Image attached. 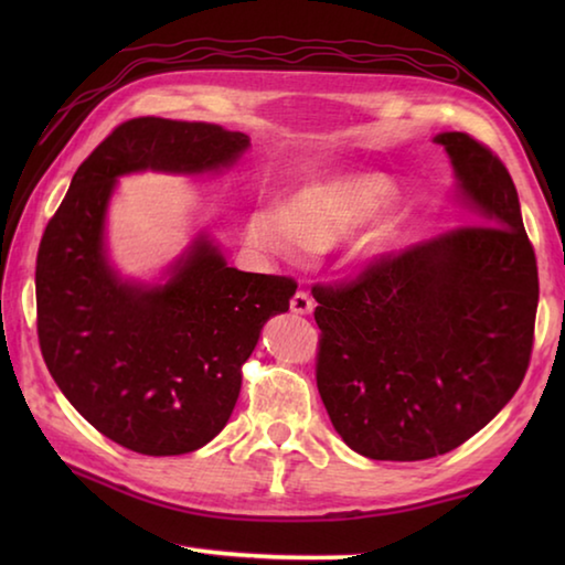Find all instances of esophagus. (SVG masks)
Returning a JSON list of instances; mask_svg holds the SVG:
<instances>
[{"instance_id": "esophagus-1", "label": "esophagus", "mask_w": 565, "mask_h": 565, "mask_svg": "<svg viewBox=\"0 0 565 565\" xmlns=\"http://www.w3.org/2000/svg\"><path fill=\"white\" fill-rule=\"evenodd\" d=\"M311 309H313V301H311L309 294L299 289L291 296V311L294 313H311Z\"/></svg>"}]
</instances>
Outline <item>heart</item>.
Returning <instances> with one entry per match:
<instances>
[{"mask_svg": "<svg viewBox=\"0 0 565 565\" xmlns=\"http://www.w3.org/2000/svg\"><path fill=\"white\" fill-rule=\"evenodd\" d=\"M396 186L384 174H349L319 181L294 196L291 209L262 206L248 218V238L281 259H301L363 232L394 204ZM386 232L369 236L366 248L381 252Z\"/></svg>", "mask_w": 565, "mask_h": 565, "instance_id": "1", "label": "heart"}]
</instances>
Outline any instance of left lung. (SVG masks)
Segmentation results:
<instances>
[{
	"label": "left lung",
	"mask_w": 565,
	"mask_h": 565,
	"mask_svg": "<svg viewBox=\"0 0 565 565\" xmlns=\"http://www.w3.org/2000/svg\"><path fill=\"white\" fill-rule=\"evenodd\" d=\"M471 222L317 284V386L339 436L376 461L454 451L529 371L539 266L503 161L463 131L436 137Z\"/></svg>",
	"instance_id": "1"
}]
</instances>
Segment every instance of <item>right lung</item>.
<instances>
[{"instance_id":"obj_1","label":"right lung","mask_w":565,"mask_h":565,"mask_svg":"<svg viewBox=\"0 0 565 565\" xmlns=\"http://www.w3.org/2000/svg\"><path fill=\"white\" fill-rule=\"evenodd\" d=\"M248 147L216 124L139 117L82 161L36 254V333L70 404L129 451L179 456L222 431L264 323L289 311L296 281L224 262L206 236L167 284L119 281L104 256L114 181L131 171L202 174Z\"/></svg>"}]
</instances>
